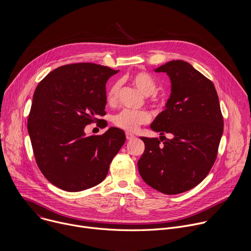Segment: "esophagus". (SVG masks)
<instances>
[{
  "instance_id": "obj_1",
  "label": "esophagus",
  "mask_w": 251,
  "mask_h": 251,
  "mask_svg": "<svg viewBox=\"0 0 251 251\" xmlns=\"http://www.w3.org/2000/svg\"><path fill=\"white\" fill-rule=\"evenodd\" d=\"M135 138V135L134 134H132V133H130V132H126V139L127 140H132V139H134Z\"/></svg>"
}]
</instances>
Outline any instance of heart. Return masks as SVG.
I'll return each mask as SVG.
<instances>
[{
  "instance_id": "obj_1",
  "label": "heart",
  "mask_w": 251,
  "mask_h": 251,
  "mask_svg": "<svg viewBox=\"0 0 251 251\" xmlns=\"http://www.w3.org/2000/svg\"><path fill=\"white\" fill-rule=\"evenodd\" d=\"M132 83L146 96L152 95L157 91V82L154 77L149 75L146 71H139L131 76ZM121 88V82H114L106 93V100L110 105H114L117 103L119 98V92ZM156 106L160 105V102H155ZM151 119L150 113L147 110H130L123 109L119 113L113 116V124L126 131L133 132L139 126L149 123Z\"/></svg>"
}]
</instances>
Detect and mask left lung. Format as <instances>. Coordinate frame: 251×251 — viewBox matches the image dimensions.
<instances>
[{
	"label": "left lung",
	"mask_w": 251,
	"mask_h": 251,
	"mask_svg": "<svg viewBox=\"0 0 251 251\" xmlns=\"http://www.w3.org/2000/svg\"><path fill=\"white\" fill-rule=\"evenodd\" d=\"M156 73L170 76L172 94L151 124L160 139L141 138L145 151L138 170L153 189L176 195L198 186L209 173L217 160L224 118L213 83L189 62L172 60ZM166 133L172 138H166Z\"/></svg>",
	"instance_id": "8db88e82"
}]
</instances>
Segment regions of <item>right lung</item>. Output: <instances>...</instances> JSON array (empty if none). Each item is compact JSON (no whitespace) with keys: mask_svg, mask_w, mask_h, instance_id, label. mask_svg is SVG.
<instances>
[{"mask_svg":"<svg viewBox=\"0 0 251 251\" xmlns=\"http://www.w3.org/2000/svg\"><path fill=\"white\" fill-rule=\"evenodd\" d=\"M118 70L92 62L59 66L37 86L27 119L35 162L47 180L67 192L100 184L125 143L111 127L85 136L84 128L105 116V84Z\"/></svg>","mask_w":251,"mask_h":251,"instance_id":"obj_1","label":"right lung"}]
</instances>
